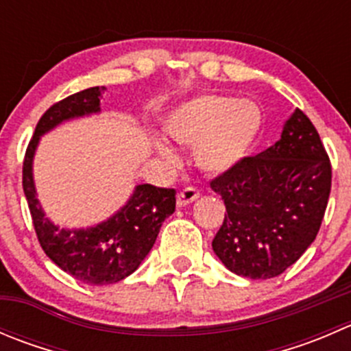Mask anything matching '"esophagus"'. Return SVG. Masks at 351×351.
I'll use <instances>...</instances> for the list:
<instances>
[{"label":"esophagus","mask_w":351,"mask_h":351,"mask_svg":"<svg viewBox=\"0 0 351 351\" xmlns=\"http://www.w3.org/2000/svg\"><path fill=\"white\" fill-rule=\"evenodd\" d=\"M198 197H200V192H198V190L193 189V186H186V189H183L182 192L178 193V197H176V204H178V207H185V205L192 204L193 200H197Z\"/></svg>","instance_id":"obj_1"}]
</instances>
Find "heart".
<instances>
[{"label": "heart", "mask_w": 351, "mask_h": 351, "mask_svg": "<svg viewBox=\"0 0 351 351\" xmlns=\"http://www.w3.org/2000/svg\"><path fill=\"white\" fill-rule=\"evenodd\" d=\"M263 123L254 101L236 100L226 95H202L180 105L166 119L165 130L175 143L197 147V165L207 173L231 169L250 153ZM158 153L168 162L178 161L165 143Z\"/></svg>", "instance_id": "1"}]
</instances>
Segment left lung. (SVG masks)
<instances>
[{"mask_svg": "<svg viewBox=\"0 0 351 351\" xmlns=\"http://www.w3.org/2000/svg\"><path fill=\"white\" fill-rule=\"evenodd\" d=\"M226 205L212 247L228 270L253 280L284 274L319 232L331 192V162L302 110L274 146L210 182Z\"/></svg>", "mask_w": 351, "mask_h": 351, "instance_id": "left-lung-1", "label": "left lung"}]
</instances>
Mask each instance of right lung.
Wrapping results in <instances>:
<instances>
[{
  "mask_svg": "<svg viewBox=\"0 0 351 351\" xmlns=\"http://www.w3.org/2000/svg\"><path fill=\"white\" fill-rule=\"evenodd\" d=\"M105 90V86L88 88L52 105L38 120L23 159V192L42 250L62 271L88 285L115 284L134 274L176 205L175 190L144 183L134 189L127 204L112 217L91 228H59L45 217L32 173L38 141L66 120L100 112Z\"/></svg>",
  "mask_w": 351,
  "mask_h": 351,
  "instance_id": "1",
  "label": "right lung"
}]
</instances>
